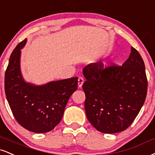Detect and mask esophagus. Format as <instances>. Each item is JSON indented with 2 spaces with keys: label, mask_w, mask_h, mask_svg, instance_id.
I'll return each mask as SVG.
<instances>
[{
  "label": "esophagus",
  "mask_w": 155,
  "mask_h": 155,
  "mask_svg": "<svg viewBox=\"0 0 155 155\" xmlns=\"http://www.w3.org/2000/svg\"><path fill=\"white\" fill-rule=\"evenodd\" d=\"M84 81V80L83 77H81V76L79 77V79H78V87H79V88H81V86H82Z\"/></svg>",
  "instance_id": "esophagus-1"
}]
</instances>
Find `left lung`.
I'll use <instances>...</instances> for the list:
<instances>
[{
	"label": "left lung",
	"mask_w": 155,
	"mask_h": 155,
	"mask_svg": "<svg viewBox=\"0 0 155 155\" xmlns=\"http://www.w3.org/2000/svg\"><path fill=\"white\" fill-rule=\"evenodd\" d=\"M87 119L99 131L115 134L130 126L144 103L147 79L142 58L135 48L122 66L105 68L101 61L83 69Z\"/></svg>",
	"instance_id": "1"
}]
</instances>
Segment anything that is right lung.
Returning a JSON list of instances; mask_svg holds the SVG:
<instances>
[{"instance_id":"obj_1","label":"right lung","mask_w":155,"mask_h":155,"mask_svg":"<svg viewBox=\"0 0 155 155\" xmlns=\"http://www.w3.org/2000/svg\"><path fill=\"white\" fill-rule=\"evenodd\" d=\"M25 39L16 46L5 74V92L14 118L35 133L53 130L62 119L65 107L77 89L78 77L50 81L43 85L26 82L20 68L21 50Z\"/></svg>"}]
</instances>
